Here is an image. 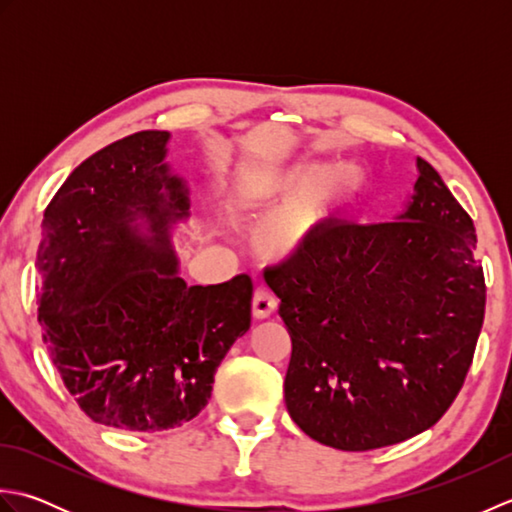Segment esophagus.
Wrapping results in <instances>:
<instances>
[{"label":"esophagus","instance_id":"esophagus-1","mask_svg":"<svg viewBox=\"0 0 512 512\" xmlns=\"http://www.w3.org/2000/svg\"><path fill=\"white\" fill-rule=\"evenodd\" d=\"M277 310V297L268 288H257L253 295V317L255 319H268L273 317Z\"/></svg>","mask_w":512,"mask_h":512}]
</instances>
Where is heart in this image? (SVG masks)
Masks as SVG:
<instances>
[{
	"instance_id": "obj_1",
	"label": "heart",
	"mask_w": 512,
	"mask_h": 512,
	"mask_svg": "<svg viewBox=\"0 0 512 512\" xmlns=\"http://www.w3.org/2000/svg\"><path fill=\"white\" fill-rule=\"evenodd\" d=\"M303 181L306 176L301 171L246 173L242 180V193L250 202L297 191L257 226V250L270 259H286L299 253L314 231L328 220L334 206L361 187L363 176L354 165H336L317 173L306 185Z\"/></svg>"
}]
</instances>
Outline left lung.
<instances>
[{"instance_id": "8db88e82", "label": "left lung", "mask_w": 512, "mask_h": 512, "mask_svg": "<svg viewBox=\"0 0 512 512\" xmlns=\"http://www.w3.org/2000/svg\"><path fill=\"white\" fill-rule=\"evenodd\" d=\"M396 222H336L266 268L292 356L286 407L325 447L372 451L436 424L473 363L486 284L471 215L427 160Z\"/></svg>"}]
</instances>
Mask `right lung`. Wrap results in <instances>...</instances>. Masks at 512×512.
Masks as SVG:
<instances>
[{
	"mask_svg": "<svg viewBox=\"0 0 512 512\" xmlns=\"http://www.w3.org/2000/svg\"><path fill=\"white\" fill-rule=\"evenodd\" d=\"M167 140L147 129L96 151L41 224L43 341L85 416L125 431L198 416L222 358L250 328L248 275L215 286L178 275L169 228L189 215V198L165 162Z\"/></svg>",
	"mask_w": 512,
	"mask_h": 512,
	"instance_id": "obj_1",
	"label": "right lung"
}]
</instances>
